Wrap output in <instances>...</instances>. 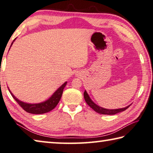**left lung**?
<instances>
[{
	"instance_id": "left-lung-1",
	"label": "left lung",
	"mask_w": 153,
	"mask_h": 153,
	"mask_svg": "<svg viewBox=\"0 0 153 153\" xmlns=\"http://www.w3.org/2000/svg\"><path fill=\"white\" fill-rule=\"evenodd\" d=\"M84 98H85V101H86V103L88 104V105H89L91 108L95 111L97 112V113L100 114H104V115L116 114L117 113H120V112L125 111L126 109L129 108L130 105L128 106H126V108H124L115 109H109L101 108V107L97 105V104L93 102V101L91 100V99L90 98L89 95H88V93L86 91H85V92H84Z\"/></svg>"
}]
</instances>
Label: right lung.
<instances>
[{
    "label": "right lung",
    "mask_w": 153,
    "mask_h": 153,
    "mask_svg": "<svg viewBox=\"0 0 153 153\" xmlns=\"http://www.w3.org/2000/svg\"><path fill=\"white\" fill-rule=\"evenodd\" d=\"M15 39L13 40L11 45H10V47L13 45V42H15ZM66 83L67 82H65L64 84L62 85L48 100L39 103H27L25 102H23V101L19 100L17 97H15V95L13 94L9 89V90L10 93L12 95V97L14 98V100L17 101L19 105L25 111L33 114H42L52 110L58 105V103L60 100L62 95L63 93V90L66 85Z\"/></svg>",
    "instance_id": "right-lung-1"
}]
</instances>
